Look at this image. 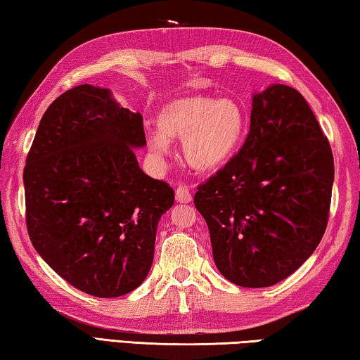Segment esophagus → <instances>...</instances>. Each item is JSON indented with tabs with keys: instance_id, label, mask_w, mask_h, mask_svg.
I'll return each instance as SVG.
<instances>
[{
	"instance_id": "esophagus-1",
	"label": "esophagus",
	"mask_w": 360,
	"mask_h": 360,
	"mask_svg": "<svg viewBox=\"0 0 360 360\" xmlns=\"http://www.w3.org/2000/svg\"><path fill=\"white\" fill-rule=\"evenodd\" d=\"M175 199H176V202H180V204L191 202L193 196H191L190 188H188L185 184L176 185V188H175Z\"/></svg>"
}]
</instances>
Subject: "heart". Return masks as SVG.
<instances>
[{
	"instance_id": "1",
	"label": "heart",
	"mask_w": 360,
	"mask_h": 360,
	"mask_svg": "<svg viewBox=\"0 0 360 360\" xmlns=\"http://www.w3.org/2000/svg\"><path fill=\"white\" fill-rule=\"evenodd\" d=\"M243 132V112L229 98L191 94L169 101L158 115V128L150 131L151 153H170L174 137H184V155L198 170H213L234 155Z\"/></svg>"
}]
</instances>
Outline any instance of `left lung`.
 <instances>
[{"instance_id": "obj_1", "label": "left lung", "mask_w": 360, "mask_h": 360, "mask_svg": "<svg viewBox=\"0 0 360 360\" xmlns=\"http://www.w3.org/2000/svg\"><path fill=\"white\" fill-rule=\"evenodd\" d=\"M332 185L330 143L305 98L281 84L255 94L242 148L194 194L224 278L267 288L294 274L324 236Z\"/></svg>"}]
</instances>
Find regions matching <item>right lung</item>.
I'll use <instances>...</instances> for the list:
<instances>
[{"label": "right lung", "mask_w": 360, "mask_h": 360, "mask_svg": "<svg viewBox=\"0 0 360 360\" xmlns=\"http://www.w3.org/2000/svg\"><path fill=\"white\" fill-rule=\"evenodd\" d=\"M143 118L79 85L44 113L23 170L30 240L69 285L118 297L142 285L174 190L139 167Z\"/></svg>", "instance_id": "right-lung-1"}]
</instances>
